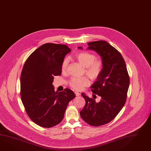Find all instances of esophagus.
<instances>
[{
	"label": "esophagus",
	"mask_w": 151,
	"mask_h": 151,
	"mask_svg": "<svg viewBox=\"0 0 151 151\" xmlns=\"http://www.w3.org/2000/svg\"><path fill=\"white\" fill-rule=\"evenodd\" d=\"M75 94L76 96H80L81 95V94H80V93H78V92H75Z\"/></svg>",
	"instance_id": "34e87169"
}]
</instances>
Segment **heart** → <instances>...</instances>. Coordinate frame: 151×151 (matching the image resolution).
Segmentation results:
<instances>
[{"label":"heart","instance_id":"b5f03b06","mask_svg":"<svg viewBox=\"0 0 151 151\" xmlns=\"http://www.w3.org/2000/svg\"><path fill=\"white\" fill-rule=\"evenodd\" d=\"M75 58L78 62L86 68V75L91 79L94 80L99 77L103 69V62L99 59H96L95 55L88 52H79L75 55ZM69 63V58L66 57L63 59L61 70L63 72L66 71ZM70 86L77 91H81L85 86L88 85V80L86 77H73L70 81Z\"/></svg>","mask_w":151,"mask_h":151}]
</instances>
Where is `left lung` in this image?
<instances>
[{
    "instance_id": "obj_1",
    "label": "left lung",
    "mask_w": 151,
    "mask_h": 151,
    "mask_svg": "<svg viewBox=\"0 0 151 151\" xmlns=\"http://www.w3.org/2000/svg\"><path fill=\"white\" fill-rule=\"evenodd\" d=\"M87 50L96 51L101 57L103 71L91 86L92 92L101 96L99 102L81 95L86 100L80 111L81 118L89 125L99 126L114 119L125 104L129 88V76L121 54L105 41L88 43ZM78 48L82 49V47Z\"/></svg>"
}]
</instances>
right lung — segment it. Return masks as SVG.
I'll return each instance as SVG.
<instances>
[{"instance_id": "obj_1", "label": "right lung", "mask_w": 151, "mask_h": 151, "mask_svg": "<svg viewBox=\"0 0 151 151\" xmlns=\"http://www.w3.org/2000/svg\"><path fill=\"white\" fill-rule=\"evenodd\" d=\"M71 49L65 45L47 43L27 58L21 75V96L26 112L37 125L51 128L58 124L66 107L76 96L69 89L55 92V76L62 74L61 65Z\"/></svg>"}]
</instances>
